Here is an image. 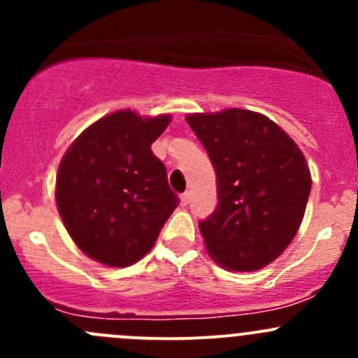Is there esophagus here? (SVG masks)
<instances>
[{
	"label": "esophagus",
	"instance_id": "1",
	"mask_svg": "<svg viewBox=\"0 0 358 358\" xmlns=\"http://www.w3.org/2000/svg\"><path fill=\"white\" fill-rule=\"evenodd\" d=\"M180 201H182L183 206H187L190 202V192H183L182 196H180Z\"/></svg>",
	"mask_w": 358,
	"mask_h": 358
}]
</instances>
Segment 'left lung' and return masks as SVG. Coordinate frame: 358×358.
<instances>
[{"label":"left lung","instance_id":"1","mask_svg":"<svg viewBox=\"0 0 358 358\" xmlns=\"http://www.w3.org/2000/svg\"><path fill=\"white\" fill-rule=\"evenodd\" d=\"M211 159L218 206L199 222L209 256L236 272L279 258L301 225L312 176L305 156L268 117L243 109L190 114Z\"/></svg>","mask_w":358,"mask_h":358}]
</instances>
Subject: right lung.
<instances>
[{
    "instance_id": "obj_1",
    "label": "right lung",
    "mask_w": 358,
    "mask_h": 358,
    "mask_svg": "<svg viewBox=\"0 0 358 358\" xmlns=\"http://www.w3.org/2000/svg\"><path fill=\"white\" fill-rule=\"evenodd\" d=\"M169 115L119 110L99 119L69 147L57 175V206L83 252L109 266L138 262L178 206L152 145Z\"/></svg>"
}]
</instances>
